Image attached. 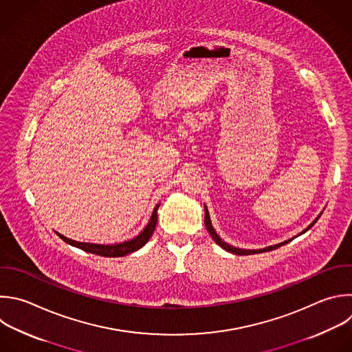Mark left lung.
<instances>
[{
	"label": "left lung",
	"instance_id": "1",
	"mask_svg": "<svg viewBox=\"0 0 352 352\" xmlns=\"http://www.w3.org/2000/svg\"><path fill=\"white\" fill-rule=\"evenodd\" d=\"M204 225H206V229L208 230V233L211 235V238H212V241L218 245V246H221L223 250H226V252H229V253H233V254H238V256H248V254H257V253H264V252H271V250H274V249H278V248H280V246H283V245H286V243H289V242H292L293 239H289V241H286V242H283V243H279V245H275V246H270V248H265V249H260V250H243V249H238V248H233V246H230V245H228V243H225L217 233H215V230H214V228H212V225H211V221H210V215H208V211H207V208L204 207ZM318 221V218L305 229V230H302L301 233H304V232H307L309 228H312V225ZM300 233V235H301Z\"/></svg>",
	"mask_w": 352,
	"mask_h": 352
}]
</instances>
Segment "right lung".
<instances>
[{
  "label": "right lung",
  "mask_w": 352,
  "mask_h": 352,
  "mask_svg": "<svg viewBox=\"0 0 352 352\" xmlns=\"http://www.w3.org/2000/svg\"><path fill=\"white\" fill-rule=\"evenodd\" d=\"M160 204H157L152 212V217H151V221L149 223L145 226V229L140 233V235L129 242H124V243H119V245H110V246H104V245H92V243H81V242H76V241H72L69 238H65L63 235H59V233H56V235L65 241L66 243L74 246V248H78L84 252H88V253H92V254H96V256H102V257H123V256H127L133 252H137L138 249H141L142 246H145L148 243V241L151 239L152 233L156 228V223H157V208H159Z\"/></svg>",
  "instance_id": "right-lung-1"
}]
</instances>
